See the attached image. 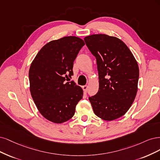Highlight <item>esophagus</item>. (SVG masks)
I'll list each match as a JSON object with an SVG mask.
<instances>
[{
    "label": "esophagus",
    "mask_w": 160,
    "mask_h": 160,
    "mask_svg": "<svg viewBox=\"0 0 160 160\" xmlns=\"http://www.w3.org/2000/svg\"><path fill=\"white\" fill-rule=\"evenodd\" d=\"M82 89H83L84 92H87V89H88V86H86V85L83 86H82Z\"/></svg>",
    "instance_id": "obj_1"
}]
</instances>
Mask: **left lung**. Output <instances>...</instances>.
Here are the masks:
<instances>
[{
	"label": "left lung",
	"instance_id": "8db88e82",
	"mask_svg": "<svg viewBox=\"0 0 160 160\" xmlns=\"http://www.w3.org/2000/svg\"><path fill=\"white\" fill-rule=\"evenodd\" d=\"M87 47L96 59L99 90L89 97L94 114L112 121L124 115L136 98L139 79L137 62L126 44L106 34L84 38Z\"/></svg>",
	"mask_w": 160,
	"mask_h": 160
}]
</instances>
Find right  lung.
<instances>
[{"mask_svg":"<svg viewBox=\"0 0 160 160\" xmlns=\"http://www.w3.org/2000/svg\"><path fill=\"white\" fill-rule=\"evenodd\" d=\"M85 44L76 37H65L45 44L29 69L30 90L38 111L46 119L56 123L69 120L83 90L74 82V61Z\"/></svg>","mask_w":160,"mask_h":160,"instance_id":"right-lung-1","label":"right lung"}]
</instances>
